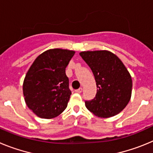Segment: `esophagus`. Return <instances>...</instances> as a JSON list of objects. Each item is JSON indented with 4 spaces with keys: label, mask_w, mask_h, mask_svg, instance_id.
Returning <instances> with one entry per match:
<instances>
[{
    "label": "esophagus",
    "mask_w": 153,
    "mask_h": 153,
    "mask_svg": "<svg viewBox=\"0 0 153 153\" xmlns=\"http://www.w3.org/2000/svg\"><path fill=\"white\" fill-rule=\"evenodd\" d=\"M82 91H83V88H79V89H77V90H75V92L76 93H82Z\"/></svg>",
    "instance_id": "34e87169"
}]
</instances>
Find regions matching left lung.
<instances>
[{
    "mask_svg": "<svg viewBox=\"0 0 153 153\" xmlns=\"http://www.w3.org/2000/svg\"><path fill=\"white\" fill-rule=\"evenodd\" d=\"M91 69L97 94L85 101L86 107L99 117L116 116L126 106L132 93V78L123 62L107 51H84L79 53Z\"/></svg>",
    "mask_w": 153,
    "mask_h": 153,
    "instance_id": "8db88e82",
    "label": "left lung"
}]
</instances>
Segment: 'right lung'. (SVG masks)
Listing matches in <instances>:
<instances>
[{
  "mask_svg": "<svg viewBox=\"0 0 153 153\" xmlns=\"http://www.w3.org/2000/svg\"><path fill=\"white\" fill-rule=\"evenodd\" d=\"M74 54L68 50H48L30 67L23 92L27 105L37 117L54 118L67 108L71 91L65 70Z\"/></svg>",
  "mask_w": 153,
  "mask_h": 153,
  "instance_id": "right-lung-1",
  "label": "right lung"
}]
</instances>
